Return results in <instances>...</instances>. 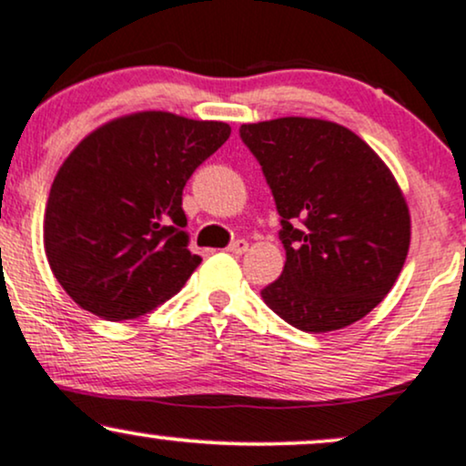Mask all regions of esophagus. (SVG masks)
Segmentation results:
<instances>
[{
  "label": "esophagus",
  "mask_w": 466,
  "mask_h": 466,
  "mask_svg": "<svg viewBox=\"0 0 466 466\" xmlns=\"http://www.w3.org/2000/svg\"><path fill=\"white\" fill-rule=\"evenodd\" d=\"M248 248H249L248 240L237 238V240H232V243L228 245V251H229V254H245V251H248Z\"/></svg>",
  "instance_id": "1"
}]
</instances>
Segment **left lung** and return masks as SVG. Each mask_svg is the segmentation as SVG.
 I'll return each mask as SVG.
<instances>
[{"instance_id": "left-lung-1", "label": "left lung", "mask_w": 466, "mask_h": 466, "mask_svg": "<svg viewBox=\"0 0 466 466\" xmlns=\"http://www.w3.org/2000/svg\"><path fill=\"white\" fill-rule=\"evenodd\" d=\"M274 195L287 263L260 296L304 333L344 329L377 307L403 269L410 212L388 166L360 136L315 117L243 125Z\"/></svg>"}]
</instances>
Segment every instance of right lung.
I'll return each mask as SVG.
<instances>
[{"mask_svg": "<svg viewBox=\"0 0 466 466\" xmlns=\"http://www.w3.org/2000/svg\"><path fill=\"white\" fill-rule=\"evenodd\" d=\"M229 137L226 122L164 111L117 117L69 153L52 184L44 243L52 274L85 311L133 319L186 285V181Z\"/></svg>", "mask_w": 466, "mask_h": 466, "instance_id": "add662e5", "label": "right lung"}]
</instances>
